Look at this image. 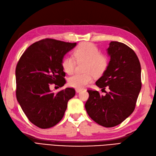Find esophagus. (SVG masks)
Returning a JSON list of instances; mask_svg holds the SVG:
<instances>
[{"label":"esophagus","mask_w":156,"mask_h":156,"mask_svg":"<svg viewBox=\"0 0 156 156\" xmlns=\"http://www.w3.org/2000/svg\"><path fill=\"white\" fill-rule=\"evenodd\" d=\"M82 90H81V89H77V88H76V92H77V93H79V92H80V91H81Z\"/></svg>","instance_id":"esophagus-1"}]
</instances>
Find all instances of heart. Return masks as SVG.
Returning <instances> with one entry per match:
<instances>
[{
    "label": "heart",
    "mask_w": 156,
    "mask_h": 156,
    "mask_svg": "<svg viewBox=\"0 0 156 156\" xmlns=\"http://www.w3.org/2000/svg\"><path fill=\"white\" fill-rule=\"evenodd\" d=\"M73 57L66 56L62 60V67L66 73H73L78 63L84 62L83 68V74H76L68 79V84L77 89H82L92 82L94 76H101L105 73L109 66V58L104 54L101 53L99 48L94 43L83 42L76 48ZM75 59L74 60V59Z\"/></svg>",
    "instance_id": "b5f03b06"
}]
</instances>
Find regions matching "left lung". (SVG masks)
<instances>
[{
	"label": "left lung",
	"mask_w": 156,
	"mask_h": 156,
	"mask_svg": "<svg viewBox=\"0 0 156 156\" xmlns=\"http://www.w3.org/2000/svg\"><path fill=\"white\" fill-rule=\"evenodd\" d=\"M107 52L111 60L105 73L95 82L105 95L87 90L85 107L91 119L105 127L115 126L135 109L141 90V66L135 52L125 44L111 41ZM105 88L109 91L107 93Z\"/></svg>",
	"instance_id": "1"
}]
</instances>
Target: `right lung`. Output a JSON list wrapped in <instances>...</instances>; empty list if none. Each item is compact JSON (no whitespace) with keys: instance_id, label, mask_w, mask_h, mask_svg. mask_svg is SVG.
Segmentation results:
<instances>
[{"instance_id":"obj_1","label":"right lung","mask_w":156,"mask_h":156,"mask_svg":"<svg viewBox=\"0 0 156 156\" xmlns=\"http://www.w3.org/2000/svg\"><path fill=\"white\" fill-rule=\"evenodd\" d=\"M76 45L53 39L31 45L22 54L16 68L17 100L29 121L40 129L53 127L61 121L74 88L52 92L51 85L66 83L62 67L65 55Z\"/></svg>"}]
</instances>
